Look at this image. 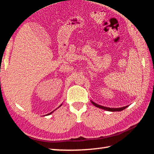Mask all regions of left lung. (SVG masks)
I'll list each match as a JSON object with an SVG mask.
<instances>
[{
  "mask_svg": "<svg viewBox=\"0 0 154 154\" xmlns=\"http://www.w3.org/2000/svg\"><path fill=\"white\" fill-rule=\"evenodd\" d=\"M91 103H92L94 105L96 106V107L98 108H100V109H104V110L105 111H112V112H115V111H121L122 110H124L126 108H127L128 106L129 105H127V106H123V107H119V108H110V107H106V106H101V105H99L98 104L95 103L94 102H93V101L91 100Z\"/></svg>",
  "mask_w": 154,
  "mask_h": 154,
  "instance_id": "8db88e82",
  "label": "left lung"
}]
</instances>
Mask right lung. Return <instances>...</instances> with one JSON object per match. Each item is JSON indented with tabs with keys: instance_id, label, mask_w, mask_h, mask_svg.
Here are the masks:
<instances>
[{
	"instance_id": "1",
	"label": "right lung",
	"mask_w": 154,
	"mask_h": 154,
	"mask_svg": "<svg viewBox=\"0 0 154 154\" xmlns=\"http://www.w3.org/2000/svg\"><path fill=\"white\" fill-rule=\"evenodd\" d=\"M61 105H60V106H59V107H60V106H61ZM54 111H55V110H54ZM54 111H52V112H51V113H48V114H47L46 116H48V115H50V114H51L52 113H53V112H54Z\"/></svg>"
}]
</instances>
